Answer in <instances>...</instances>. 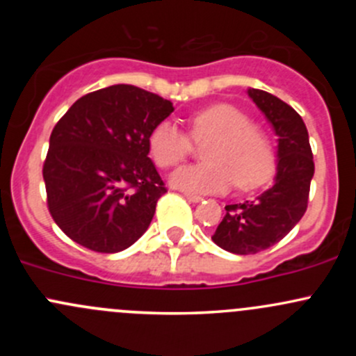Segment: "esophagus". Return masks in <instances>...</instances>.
Instances as JSON below:
<instances>
[{"mask_svg":"<svg viewBox=\"0 0 356 356\" xmlns=\"http://www.w3.org/2000/svg\"><path fill=\"white\" fill-rule=\"evenodd\" d=\"M184 196H186V198H188L189 201H191V203H200V201L203 200V198H201V196H198V195H188V193H184Z\"/></svg>","mask_w":356,"mask_h":356,"instance_id":"esophagus-1","label":"esophagus"}]
</instances>
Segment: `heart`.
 Listing matches in <instances>:
<instances>
[{
    "instance_id": "1",
    "label": "heart",
    "mask_w": 356,
    "mask_h": 356,
    "mask_svg": "<svg viewBox=\"0 0 356 356\" xmlns=\"http://www.w3.org/2000/svg\"><path fill=\"white\" fill-rule=\"evenodd\" d=\"M189 136L207 143L204 163L188 165L170 175V184L188 195H220L236 182L251 189L267 181L274 168V149L267 134L250 117L229 103L201 108L189 117ZM191 139L172 122H160L148 139L156 165L170 168L191 153Z\"/></svg>"
}]
</instances>
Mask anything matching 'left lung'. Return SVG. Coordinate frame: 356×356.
Listing matches in <instances>:
<instances>
[{
	"label": "left lung",
	"instance_id": "1",
	"mask_svg": "<svg viewBox=\"0 0 356 356\" xmlns=\"http://www.w3.org/2000/svg\"><path fill=\"white\" fill-rule=\"evenodd\" d=\"M248 96L279 138L277 174L274 184L260 196L225 207V217L211 239L222 250L236 254L268 250L301 220L315 170L303 118L270 92L250 88Z\"/></svg>",
	"mask_w": 356,
	"mask_h": 356
}]
</instances>
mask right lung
<instances>
[{
    "label": "right lung",
    "instance_id": "1",
    "mask_svg": "<svg viewBox=\"0 0 356 356\" xmlns=\"http://www.w3.org/2000/svg\"><path fill=\"white\" fill-rule=\"evenodd\" d=\"M172 111L161 96L115 84L79 98L60 118L42 177L49 213L72 241L117 253L145 234L167 193L148 139Z\"/></svg>",
    "mask_w": 356,
    "mask_h": 356
}]
</instances>
